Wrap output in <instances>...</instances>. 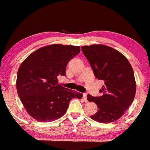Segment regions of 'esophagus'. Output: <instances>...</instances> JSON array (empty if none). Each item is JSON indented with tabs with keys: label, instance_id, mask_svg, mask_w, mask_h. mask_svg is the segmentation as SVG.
Wrapping results in <instances>:
<instances>
[{
	"label": "esophagus",
	"instance_id": "1",
	"mask_svg": "<svg viewBox=\"0 0 150 150\" xmlns=\"http://www.w3.org/2000/svg\"><path fill=\"white\" fill-rule=\"evenodd\" d=\"M82 99H83V100L85 102H87V94L86 93H84L83 94H82Z\"/></svg>",
	"mask_w": 150,
	"mask_h": 150
}]
</instances>
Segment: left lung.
I'll list each match as a JSON object with an SVG mask.
<instances>
[{
	"mask_svg": "<svg viewBox=\"0 0 150 150\" xmlns=\"http://www.w3.org/2000/svg\"><path fill=\"white\" fill-rule=\"evenodd\" d=\"M82 51L95 77L104 81L99 90L102 95L95 97L88 94L87 97L98 108V111L90 118L104 123L119 119L132 104L135 95L136 83L131 65L121 53L106 45L84 46Z\"/></svg>",
	"mask_w": 150,
	"mask_h": 150,
	"instance_id": "left-lung-1",
	"label": "left lung"
}]
</instances>
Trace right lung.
<instances>
[{
  "label": "right lung",
  "mask_w": 150,
  "mask_h": 150,
  "mask_svg": "<svg viewBox=\"0 0 150 150\" xmlns=\"http://www.w3.org/2000/svg\"><path fill=\"white\" fill-rule=\"evenodd\" d=\"M80 51L78 46L52 44L37 49L22 63L16 87L28 114L40 122H50L66 113L73 98L82 94L62 87L58 77L65 75L67 64Z\"/></svg>",
  "instance_id": "1"
}]
</instances>
